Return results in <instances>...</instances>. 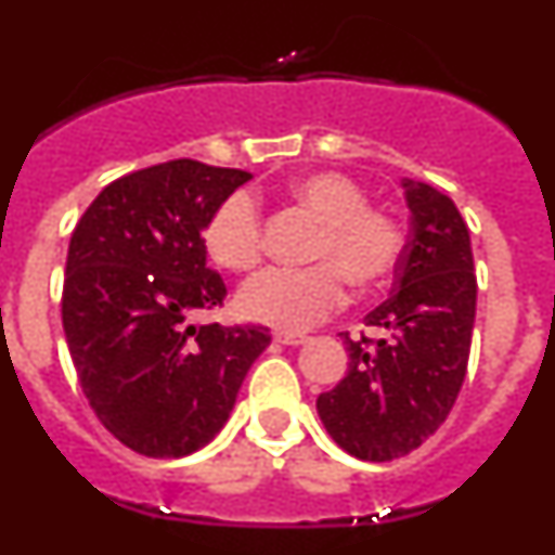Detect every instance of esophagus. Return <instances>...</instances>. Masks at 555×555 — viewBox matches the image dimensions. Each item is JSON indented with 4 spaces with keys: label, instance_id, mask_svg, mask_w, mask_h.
<instances>
[{
    "label": "esophagus",
    "instance_id": "1",
    "mask_svg": "<svg viewBox=\"0 0 555 555\" xmlns=\"http://www.w3.org/2000/svg\"><path fill=\"white\" fill-rule=\"evenodd\" d=\"M274 341H281V345H286V347H297V345H306L308 336H302V333L281 331V333H274Z\"/></svg>",
    "mask_w": 555,
    "mask_h": 555
}]
</instances>
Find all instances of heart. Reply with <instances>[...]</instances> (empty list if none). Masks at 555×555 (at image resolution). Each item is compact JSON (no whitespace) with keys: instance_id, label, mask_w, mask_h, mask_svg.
<instances>
[{"instance_id":"obj_1","label":"heart","mask_w":555,"mask_h":555,"mask_svg":"<svg viewBox=\"0 0 555 555\" xmlns=\"http://www.w3.org/2000/svg\"><path fill=\"white\" fill-rule=\"evenodd\" d=\"M288 197L320 219L311 244L317 263L255 274L238 294V308L247 320L306 331L345 306L347 281L356 288L389 281L403 261L405 233L389 210L366 203V191L341 171L302 175L288 183ZM203 247L230 272H247L261 261L263 214L249 191H233L210 210Z\"/></svg>"}]
</instances>
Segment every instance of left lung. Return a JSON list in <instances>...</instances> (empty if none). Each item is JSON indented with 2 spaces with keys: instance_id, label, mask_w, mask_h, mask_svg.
<instances>
[{
  "instance_id": "1",
  "label": "left lung",
  "mask_w": 555,
  "mask_h": 555,
  "mask_svg": "<svg viewBox=\"0 0 555 555\" xmlns=\"http://www.w3.org/2000/svg\"><path fill=\"white\" fill-rule=\"evenodd\" d=\"M411 210L409 242L395 292L366 313L380 333H341L350 370L317 397L333 442L361 461L409 455L448 420L467 375L475 325L473 244L448 194L403 180Z\"/></svg>"
}]
</instances>
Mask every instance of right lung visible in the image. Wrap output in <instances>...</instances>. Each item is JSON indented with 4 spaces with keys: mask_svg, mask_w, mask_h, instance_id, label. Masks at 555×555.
Listing matches in <instances>:
<instances>
[{
    "mask_svg": "<svg viewBox=\"0 0 555 555\" xmlns=\"http://www.w3.org/2000/svg\"><path fill=\"white\" fill-rule=\"evenodd\" d=\"M253 178L191 158L130 171L77 222L63 278V333L82 395L121 444L150 459L205 448L272 336L191 325L228 297L208 269L210 210Z\"/></svg>",
    "mask_w": 555,
    "mask_h": 555,
    "instance_id": "obj_1",
    "label": "right lung"
}]
</instances>
